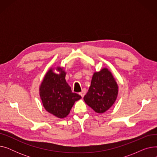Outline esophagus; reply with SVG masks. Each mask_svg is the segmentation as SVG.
<instances>
[{"label":"esophagus","instance_id":"esophagus-1","mask_svg":"<svg viewBox=\"0 0 157 157\" xmlns=\"http://www.w3.org/2000/svg\"><path fill=\"white\" fill-rule=\"evenodd\" d=\"M86 92V90L85 88H84V89L82 90V91L79 93V95L81 96V97H83L85 96Z\"/></svg>","mask_w":157,"mask_h":157}]
</instances>
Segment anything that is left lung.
I'll return each mask as SVG.
<instances>
[{
  "mask_svg": "<svg viewBox=\"0 0 157 157\" xmlns=\"http://www.w3.org/2000/svg\"><path fill=\"white\" fill-rule=\"evenodd\" d=\"M118 93V85L113 74L107 68H103L94 72L88 92L83 99L96 113H103L113 105Z\"/></svg>",
  "mask_w": 157,
  "mask_h": 157,
  "instance_id": "obj_1",
  "label": "left lung"
}]
</instances>
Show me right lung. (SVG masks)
Segmentation results:
<instances>
[{
    "label": "right lung",
    "mask_w": 157,
    "mask_h": 157,
    "mask_svg": "<svg viewBox=\"0 0 157 157\" xmlns=\"http://www.w3.org/2000/svg\"><path fill=\"white\" fill-rule=\"evenodd\" d=\"M59 74L53 72L54 69H50L41 83L39 94L44 109L55 117L63 118L70 113L76 101L81 97L72 92L71 88L65 81L66 72L63 68L57 67Z\"/></svg>",
    "instance_id": "obj_1"
}]
</instances>
